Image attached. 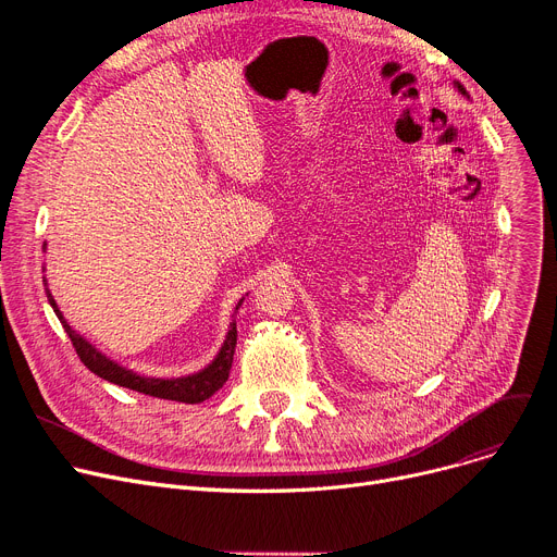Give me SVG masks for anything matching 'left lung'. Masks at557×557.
Returning a JSON list of instances; mask_svg holds the SVG:
<instances>
[{
	"label": "left lung",
	"mask_w": 557,
	"mask_h": 557,
	"mask_svg": "<svg viewBox=\"0 0 557 557\" xmlns=\"http://www.w3.org/2000/svg\"><path fill=\"white\" fill-rule=\"evenodd\" d=\"M454 87H456V90L462 95V97H467V99H470V95H467V90H465V87L458 83V81H454Z\"/></svg>",
	"instance_id": "obj_1"
}]
</instances>
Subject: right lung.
<instances>
[{
  "instance_id": "add662e5",
  "label": "right lung",
  "mask_w": 557,
  "mask_h": 557,
  "mask_svg": "<svg viewBox=\"0 0 557 557\" xmlns=\"http://www.w3.org/2000/svg\"><path fill=\"white\" fill-rule=\"evenodd\" d=\"M42 248L47 252V244ZM42 282H45L47 300H49L53 313L58 315V320L63 323L67 336L72 338V345L76 347V355L81 357L83 366L87 370H92L97 376L106 379V382L116 384L122 388H128V391L144 393V395H151V397H158V399H171V401H183V404H200L205 399H210L227 382V374H230V368H232V357H234V345H237V320H232L230 327H227V334H225V341L216 352V357L212 359V363H208L202 370L185 374V376H151V374H141L133 368L116 363L114 359L106 357L101 349H97L85 336H81L76 330H72L70 323L65 320V315H63V311L58 309V305L51 296L47 277ZM242 302H244V298L237 302V307H234L232 315H237Z\"/></svg>"
}]
</instances>
